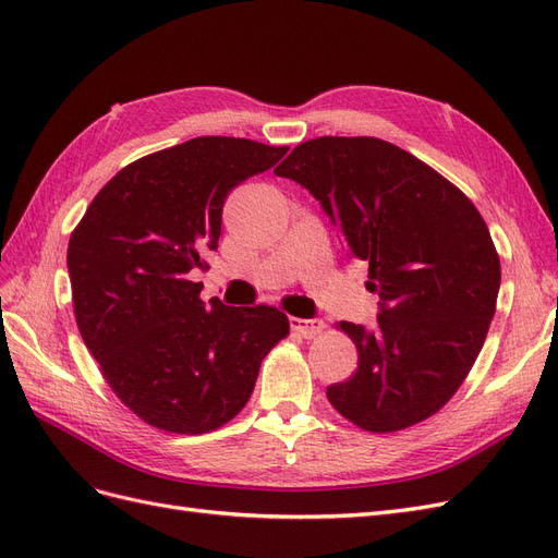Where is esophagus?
Instances as JSON below:
<instances>
[{
  "label": "esophagus",
  "mask_w": 558,
  "mask_h": 558,
  "mask_svg": "<svg viewBox=\"0 0 558 558\" xmlns=\"http://www.w3.org/2000/svg\"><path fill=\"white\" fill-rule=\"evenodd\" d=\"M291 328L295 332H300L302 337H307V340H312V337L324 332L326 324L320 318H298V316H291Z\"/></svg>",
  "instance_id": "esophagus-1"
}]
</instances>
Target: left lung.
I'll use <instances>...</instances> for the list:
<instances>
[{
  "label": "left lung",
  "instance_id": "8db88e82",
  "mask_svg": "<svg viewBox=\"0 0 558 558\" xmlns=\"http://www.w3.org/2000/svg\"><path fill=\"white\" fill-rule=\"evenodd\" d=\"M277 177L307 189L369 265L377 326L342 320L359 369L328 386L332 408L373 433L435 414L459 391L496 314L500 260L475 205L408 150L375 137H318Z\"/></svg>",
  "mask_w": 558,
  "mask_h": 558
}]
</instances>
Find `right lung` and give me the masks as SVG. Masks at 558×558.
<instances>
[{"label":"right lung","mask_w":558,"mask_h":558,"mask_svg":"<svg viewBox=\"0 0 558 558\" xmlns=\"http://www.w3.org/2000/svg\"><path fill=\"white\" fill-rule=\"evenodd\" d=\"M286 150L234 137L158 150L118 172L72 232L66 269L81 337L146 424L183 435L223 426L289 335L279 310L205 305L191 281L218 248L228 193Z\"/></svg>","instance_id":"obj_1"}]
</instances>
